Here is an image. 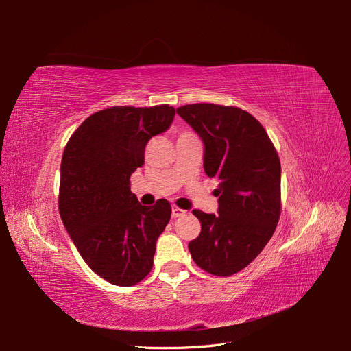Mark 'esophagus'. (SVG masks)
<instances>
[{
	"label": "esophagus",
	"instance_id": "obj_1",
	"mask_svg": "<svg viewBox=\"0 0 351 351\" xmlns=\"http://www.w3.org/2000/svg\"><path fill=\"white\" fill-rule=\"evenodd\" d=\"M182 215H185V210L178 208L176 205H173V206H172V218H179V217H182Z\"/></svg>",
	"mask_w": 351,
	"mask_h": 351
}]
</instances>
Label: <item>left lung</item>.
<instances>
[{
	"label": "left lung",
	"instance_id": "8db88e82",
	"mask_svg": "<svg viewBox=\"0 0 351 351\" xmlns=\"http://www.w3.org/2000/svg\"><path fill=\"white\" fill-rule=\"evenodd\" d=\"M176 113L204 143V169L219 180L218 213L193 209L201 234L189 242L197 267L228 277L252 263L276 231L281 163L263 125L232 106L196 103Z\"/></svg>",
	"mask_w": 351,
	"mask_h": 351
}]
</instances>
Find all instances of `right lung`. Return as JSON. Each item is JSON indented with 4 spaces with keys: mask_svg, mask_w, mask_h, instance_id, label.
Here are the masks:
<instances>
[{
    "mask_svg": "<svg viewBox=\"0 0 351 351\" xmlns=\"http://www.w3.org/2000/svg\"><path fill=\"white\" fill-rule=\"evenodd\" d=\"M172 106H116L87 117L66 145L58 210L86 264L113 285L130 287L154 267L156 241L171 219L166 199L139 204L132 173L146 143L171 128Z\"/></svg>",
    "mask_w": 351,
    "mask_h": 351,
    "instance_id": "add662e5",
    "label": "right lung"
}]
</instances>
